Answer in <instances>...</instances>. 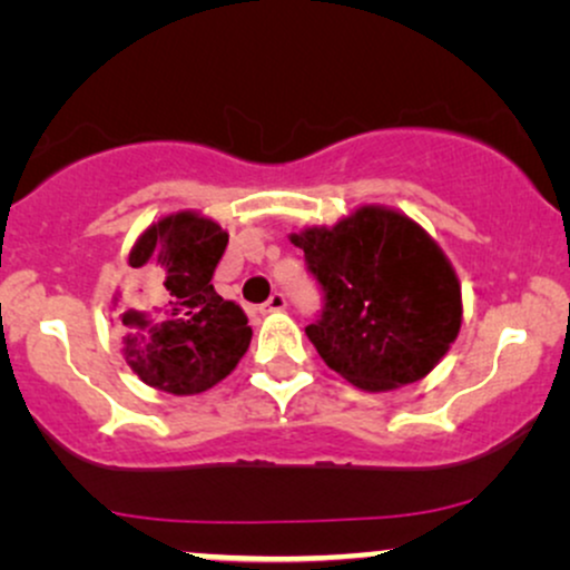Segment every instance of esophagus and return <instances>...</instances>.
Returning a JSON list of instances; mask_svg holds the SVG:
<instances>
[{
  "label": "esophagus",
  "instance_id": "esophagus-1",
  "mask_svg": "<svg viewBox=\"0 0 570 570\" xmlns=\"http://www.w3.org/2000/svg\"><path fill=\"white\" fill-rule=\"evenodd\" d=\"M285 306H287V298L283 296V293H272L269 301L261 306V312H283Z\"/></svg>",
  "mask_w": 570,
  "mask_h": 570
}]
</instances>
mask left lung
Wrapping results in <instances>:
<instances>
[{
    "mask_svg": "<svg viewBox=\"0 0 570 570\" xmlns=\"http://www.w3.org/2000/svg\"><path fill=\"white\" fill-rule=\"evenodd\" d=\"M323 291L306 336L354 386L386 392L424 379L461 327L451 261L416 220L367 205L333 229L291 234Z\"/></svg>",
    "mask_w": 570,
    "mask_h": 570,
    "instance_id": "1",
    "label": "left lung"
}]
</instances>
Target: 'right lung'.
Instances as JSON below:
<instances>
[{
	"mask_svg": "<svg viewBox=\"0 0 570 570\" xmlns=\"http://www.w3.org/2000/svg\"><path fill=\"white\" fill-rule=\"evenodd\" d=\"M229 245L216 220L184 210L138 237L127 264L138 274V304L119 314L122 352L144 384L170 394H199L237 367L250 325L234 301L213 287Z\"/></svg>",
	"mask_w": 570,
	"mask_h": 570,
	"instance_id": "obj_1",
	"label": "right lung"
}]
</instances>
